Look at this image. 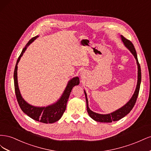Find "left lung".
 Segmentation results:
<instances>
[{"label":"left lung","mask_w":151,"mask_h":151,"mask_svg":"<svg viewBox=\"0 0 151 151\" xmlns=\"http://www.w3.org/2000/svg\"><path fill=\"white\" fill-rule=\"evenodd\" d=\"M121 38L125 46L130 50V52L132 53V55H133L135 58L136 59L137 64V66H138L137 67H138L137 84V87H136L134 94H133V96H132V97L129 100V102H127V103H126L124 106H122L120 109H117V110L115 111L114 112L109 113V114H105V115L99 114L97 113L93 112V111L91 110L88 106V98H87V94H86V91H84V94H85L86 100V104H87V111H88L89 116L91 118H93L94 120L96 122L111 123L112 122H116L122 119V118L125 116L127 114H129L132 108H134V105L136 103L137 99V97H138L140 83H141V69H140V64L138 61L137 55V53L133 43H132L130 40H127L122 35H121Z\"/></svg>","instance_id":"1"}]
</instances>
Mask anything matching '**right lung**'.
Masks as SVG:
<instances>
[{
    "label": "right lung",
    "mask_w": 151,
    "mask_h": 151,
    "mask_svg": "<svg viewBox=\"0 0 151 151\" xmlns=\"http://www.w3.org/2000/svg\"><path fill=\"white\" fill-rule=\"evenodd\" d=\"M38 37V36H36L29 41L28 43L26 45L25 47L22 49L19 57H18L15 67L14 72V81L15 93L18 104H19L22 111L25 114H26L27 115L36 121L44 123H52L56 122L60 119L63 113L65 111L67 103L68 98H69L72 88L75 86L79 85L80 82L78 77H74V78L70 79V81H68L64 92L62 94L60 98L56 103H55L53 104L49 105V106L46 107H37L32 106V105L28 104L22 98L20 93L19 86H18L17 83V64L27 47Z\"/></svg>",
    "instance_id": "right-lung-1"
}]
</instances>
